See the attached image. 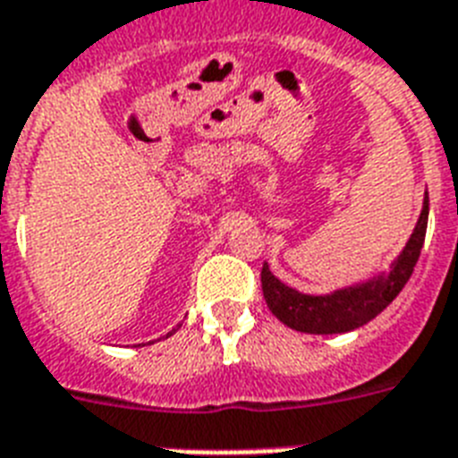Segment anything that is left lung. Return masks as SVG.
Segmentation results:
<instances>
[{
    "instance_id": "obj_1",
    "label": "left lung",
    "mask_w": 458,
    "mask_h": 458,
    "mask_svg": "<svg viewBox=\"0 0 458 458\" xmlns=\"http://www.w3.org/2000/svg\"><path fill=\"white\" fill-rule=\"evenodd\" d=\"M426 226L428 191L414 232L409 236L407 246L402 248L400 255L393 259L390 269L376 274L369 281L338 288L327 295H310V293L295 291L281 279H276L265 262L262 265V293H265L267 307L272 310L276 319L300 333L331 335V333H347L364 327L400 295V291L409 281L416 262H419L423 241H426Z\"/></svg>"
}]
</instances>
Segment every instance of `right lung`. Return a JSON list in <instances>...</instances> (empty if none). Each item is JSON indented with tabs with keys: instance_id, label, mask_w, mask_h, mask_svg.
I'll use <instances>...</instances> for the list:
<instances>
[{
	"instance_id": "add662e5",
	"label": "right lung",
	"mask_w": 458,
	"mask_h": 458,
	"mask_svg": "<svg viewBox=\"0 0 458 458\" xmlns=\"http://www.w3.org/2000/svg\"><path fill=\"white\" fill-rule=\"evenodd\" d=\"M172 333H174V331H172ZM167 335H170V333H167Z\"/></svg>"
}]
</instances>
